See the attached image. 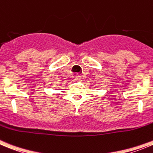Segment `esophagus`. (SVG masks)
Masks as SVG:
<instances>
[{
    "mask_svg": "<svg viewBox=\"0 0 153 153\" xmlns=\"http://www.w3.org/2000/svg\"><path fill=\"white\" fill-rule=\"evenodd\" d=\"M75 80L77 81H80L81 80V75H78L75 77Z\"/></svg>",
    "mask_w": 153,
    "mask_h": 153,
    "instance_id": "esophagus-1",
    "label": "esophagus"
}]
</instances>
